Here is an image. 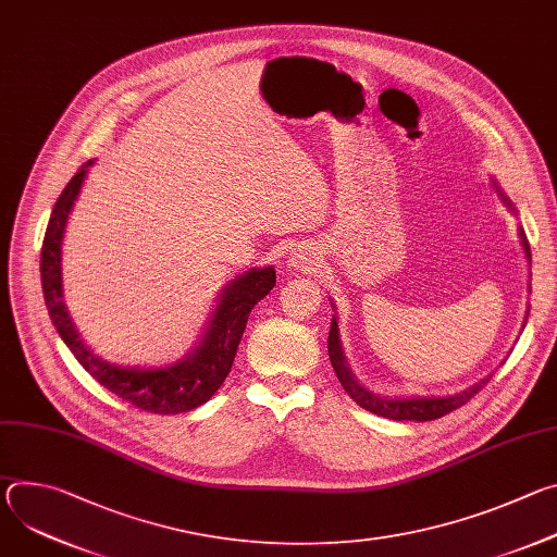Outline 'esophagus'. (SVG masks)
<instances>
[{"instance_id": "obj_1", "label": "esophagus", "mask_w": 557, "mask_h": 557, "mask_svg": "<svg viewBox=\"0 0 557 557\" xmlns=\"http://www.w3.org/2000/svg\"><path fill=\"white\" fill-rule=\"evenodd\" d=\"M312 267H317V256L310 251V249H295L290 256H288V269H295V271H310Z\"/></svg>"}]
</instances>
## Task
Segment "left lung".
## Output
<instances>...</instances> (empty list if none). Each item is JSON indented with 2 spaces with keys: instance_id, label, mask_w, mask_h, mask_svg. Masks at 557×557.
<instances>
[{
  "instance_id": "1",
  "label": "left lung",
  "mask_w": 557,
  "mask_h": 557,
  "mask_svg": "<svg viewBox=\"0 0 557 557\" xmlns=\"http://www.w3.org/2000/svg\"><path fill=\"white\" fill-rule=\"evenodd\" d=\"M498 196L503 198V202L511 209V202L507 200V196L500 191V187L494 183ZM520 245L524 249L527 260H531V249H529V240L524 231L520 228ZM529 317V312H527ZM329 355H331V363L335 368V374L339 379V383L344 385V389L348 392L350 399L355 404H359L363 410L383 417V419H392V421H434L441 419L454 410H458L460 406H465L473 394H479V389H483L492 376L473 383L469 389H462L460 394H451V396H423V399H385V396H379L370 389H366L350 372L342 344H339V326H337V317H333L331 324V333H329Z\"/></svg>"
}]
</instances>
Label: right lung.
I'll list each match as a JSON object with an SVG mask.
<instances>
[{
    "label": "right lung",
    "instance_id": "right-lung-1",
    "mask_svg": "<svg viewBox=\"0 0 557 557\" xmlns=\"http://www.w3.org/2000/svg\"><path fill=\"white\" fill-rule=\"evenodd\" d=\"M88 161L78 170L61 191L50 213L44 247H41V286L44 299L50 312V320L61 335L63 344L72 350L76 361L82 363L103 387H108L119 399L132 404L138 410L151 414H181L207 404L215 389L231 372L237 346L245 335L249 312L267 297L275 286V269H251L245 275L231 280L211 314L209 326L200 344L178 363L168 368H121L97 357L84 339L78 337L65 301L61 284V243L67 224V215L74 200L86 181Z\"/></svg>",
    "mask_w": 557,
    "mask_h": 557
}]
</instances>
